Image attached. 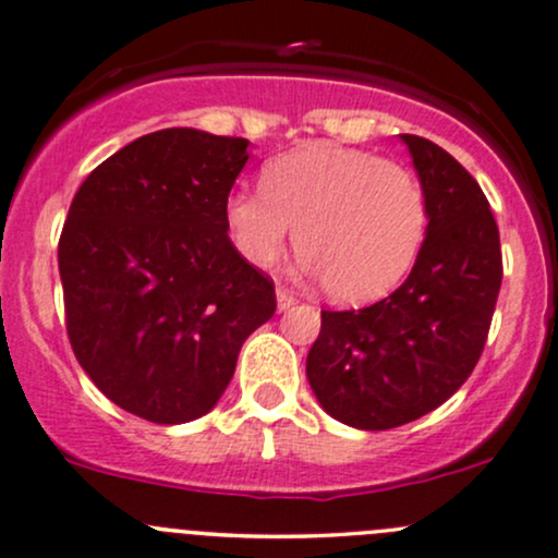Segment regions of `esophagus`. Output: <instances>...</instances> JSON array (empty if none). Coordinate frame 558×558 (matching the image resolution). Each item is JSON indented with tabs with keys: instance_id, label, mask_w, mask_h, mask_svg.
<instances>
[{
	"instance_id": "34e87169",
	"label": "esophagus",
	"mask_w": 558,
	"mask_h": 558,
	"mask_svg": "<svg viewBox=\"0 0 558 558\" xmlns=\"http://www.w3.org/2000/svg\"><path fill=\"white\" fill-rule=\"evenodd\" d=\"M275 296H278V310H280V312L288 310V306L296 304V296H293V293L288 291V288H283V286H278V291H275Z\"/></svg>"
}]
</instances>
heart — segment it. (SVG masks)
Masks as SVG:
<instances>
[{
    "label": "heart",
    "mask_w": 558,
    "mask_h": 558,
    "mask_svg": "<svg viewBox=\"0 0 558 558\" xmlns=\"http://www.w3.org/2000/svg\"><path fill=\"white\" fill-rule=\"evenodd\" d=\"M427 196L399 162L354 146H299L262 168L259 191H233L222 226L246 265L267 270L296 228L304 267L343 304L386 296L412 272L427 239Z\"/></svg>",
    "instance_id": "heart-1"
}]
</instances>
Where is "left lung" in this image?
I'll return each instance as SVG.
<instances>
[{"instance_id":"obj_1","label":"left lung","mask_w":558,"mask_h":558,"mask_svg":"<svg viewBox=\"0 0 558 558\" xmlns=\"http://www.w3.org/2000/svg\"><path fill=\"white\" fill-rule=\"evenodd\" d=\"M430 222L412 272L362 310H323L306 377L330 417L390 430L451 399L488 341L504 262L475 178L433 141L403 133Z\"/></svg>"}]
</instances>
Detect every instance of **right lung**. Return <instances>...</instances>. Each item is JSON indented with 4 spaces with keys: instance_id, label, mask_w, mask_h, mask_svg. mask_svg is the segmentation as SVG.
Listing matches in <instances>:
<instances>
[{
    "instance_id": "obj_1",
    "label": "right lung",
    "mask_w": 558,
    "mask_h": 558,
    "mask_svg": "<svg viewBox=\"0 0 558 558\" xmlns=\"http://www.w3.org/2000/svg\"><path fill=\"white\" fill-rule=\"evenodd\" d=\"M246 138L165 128L81 183L60 235L75 360L125 412L191 422L220 401L243 341L275 315V286L235 254L226 202Z\"/></svg>"
}]
</instances>
